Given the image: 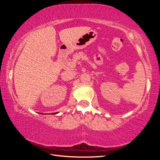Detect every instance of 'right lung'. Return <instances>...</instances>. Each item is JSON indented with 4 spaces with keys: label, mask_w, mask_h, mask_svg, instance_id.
Instances as JSON below:
<instances>
[{
    "label": "right lung",
    "mask_w": 160,
    "mask_h": 160,
    "mask_svg": "<svg viewBox=\"0 0 160 160\" xmlns=\"http://www.w3.org/2000/svg\"><path fill=\"white\" fill-rule=\"evenodd\" d=\"M58 112H56V113H51V114H56V113H58ZM42 114H44V113H42ZM49 114H50V113H49Z\"/></svg>",
    "instance_id": "1"
}]
</instances>
